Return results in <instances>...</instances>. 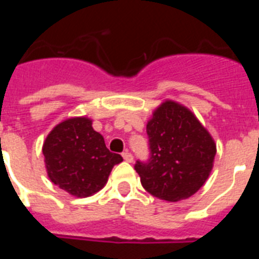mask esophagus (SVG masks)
<instances>
[{
	"label": "esophagus",
	"instance_id": "1",
	"mask_svg": "<svg viewBox=\"0 0 259 259\" xmlns=\"http://www.w3.org/2000/svg\"><path fill=\"white\" fill-rule=\"evenodd\" d=\"M123 158H124V161L128 162V163H131V162H134V155L131 154V153L128 152V150H125L124 153H123Z\"/></svg>",
	"mask_w": 259,
	"mask_h": 259
}]
</instances>
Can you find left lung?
<instances>
[{"label":"left lung","mask_w":259,"mask_h":259,"mask_svg":"<svg viewBox=\"0 0 259 259\" xmlns=\"http://www.w3.org/2000/svg\"><path fill=\"white\" fill-rule=\"evenodd\" d=\"M149 158L135 170L146 192L170 202L191 197L205 184L217 145L191 110L166 101L146 124Z\"/></svg>","instance_id":"obj_1"}]
</instances>
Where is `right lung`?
<instances>
[{
    "instance_id": "right-lung-1",
    "label": "right lung",
    "mask_w": 259,
    "mask_h": 259,
    "mask_svg": "<svg viewBox=\"0 0 259 259\" xmlns=\"http://www.w3.org/2000/svg\"><path fill=\"white\" fill-rule=\"evenodd\" d=\"M42 154L49 179L75 197H88L104 188L120 154L111 153L102 135L85 116L59 123L48 135Z\"/></svg>"
}]
</instances>
